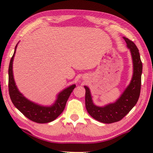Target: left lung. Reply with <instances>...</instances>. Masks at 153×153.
<instances>
[{
	"mask_svg": "<svg viewBox=\"0 0 153 153\" xmlns=\"http://www.w3.org/2000/svg\"><path fill=\"white\" fill-rule=\"evenodd\" d=\"M127 47L131 53L133 62V75L130 83L120 97L114 103L106 104L104 106H96L93 103L90 88L86 85L85 89V108L88 114L96 120L103 123L118 122L124 118L136 105L139 100L141 85L142 62L140 58L139 49L132 41L123 37Z\"/></svg>",
	"mask_w": 153,
	"mask_h": 153,
	"instance_id": "obj_1",
	"label": "left lung"
}]
</instances>
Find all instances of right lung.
<instances>
[{
  "instance_id": "obj_1",
  "label": "right lung",
  "mask_w": 153,
  "mask_h": 153,
  "mask_svg": "<svg viewBox=\"0 0 153 153\" xmlns=\"http://www.w3.org/2000/svg\"><path fill=\"white\" fill-rule=\"evenodd\" d=\"M17 45H16L14 54L10 60L9 70H8V75H9L8 87H9L10 99L14 106L30 120L37 123L51 122L57 118L63 111L66 102L73 90L76 87V85H71L60 92L58 94L55 102L51 106L40 105L27 99L19 91L14 79L12 68H13V60Z\"/></svg>"
}]
</instances>
